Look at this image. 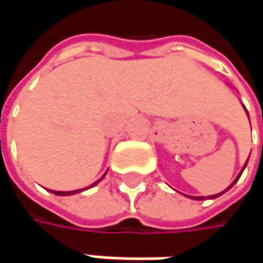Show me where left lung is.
<instances>
[{
  "label": "left lung",
  "instance_id": "1",
  "mask_svg": "<svg viewBox=\"0 0 263 263\" xmlns=\"http://www.w3.org/2000/svg\"><path fill=\"white\" fill-rule=\"evenodd\" d=\"M246 112H248V109H246ZM248 116H249V114H248ZM246 165H248V161H246V164H245V167H243V170L246 168ZM243 170L240 171V174H238V176L236 177V180H234V181H233V183H231V184H230V186H228L227 189L224 190V192H221V193H218V195H214V196H208V197H209V199H215V197L221 196L222 193H226L227 190H230L231 187H233V186H234V184H236V183H237V180H238V178H240V176H241V173H243ZM189 197H190V199H196V200H203V199H205V196H189Z\"/></svg>",
  "mask_w": 263,
  "mask_h": 263
}]
</instances>
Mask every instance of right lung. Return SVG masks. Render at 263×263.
<instances>
[{"label":"right lung","instance_id":"add662e5","mask_svg":"<svg viewBox=\"0 0 263 263\" xmlns=\"http://www.w3.org/2000/svg\"><path fill=\"white\" fill-rule=\"evenodd\" d=\"M104 176H105V174H104ZM101 180H102V178H101ZM101 180H98L96 183H93L92 186H89V187H93L95 184H98ZM80 190H82V189H80ZM80 190H71V192H55V190H52V193H54V195H58V196H68V195H74V193H79Z\"/></svg>","mask_w":263,"mask_h":263}]
</instances>
